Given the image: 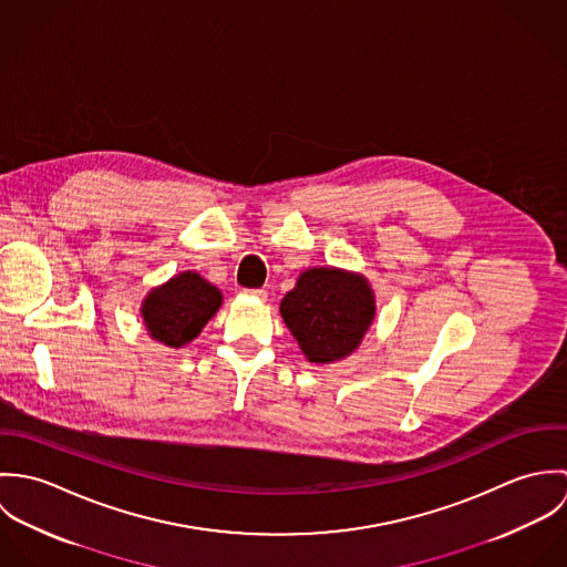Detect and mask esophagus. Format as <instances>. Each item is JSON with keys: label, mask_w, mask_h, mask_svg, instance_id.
I'll return each instance as SVG.
<instances>
[{"label": "esophagus", "mask_w": 567, "mask_h": 567, "mask_svg": "<svg viewBox=\"0 0 567 567\" xmlns=\"http://www.w3.org/2000/svg\"><path fill=\"white\" fill-rule=\"evenodd\" d=\"M246 295H248V297H252V299H259V301H266V297H268V292H266L264 288H257V290H246Z\"/></svg>", "instance_id": "34e87169"}]
</instances>
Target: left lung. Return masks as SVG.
<instances>
[{"label": "left lung", "instance_id": "1", "mask_svg": "<svg viewBox=\"0 0 567 567\" xmlns=\"http://www.w3.org/2000/svg\"><path fill=\"white\" fill-rule=\"evenodd\" d=\"M279 312L306 358L329 364L358 349L375 319V297L362 275L319 266L299 275Z\"/></svg>", "mask_w": 567, "mask_h": 567}]
</instances>
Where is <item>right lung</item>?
<instances>
[{"mask_svg":"<svg viewBox=\"0 0 567 567\" xmlns=\"http://www.w3.org/2000/svg\"><path fill=\"white\" fill-rule=\"evenodd\" d=\"M220 306L223 292L200 275L185 270L146 295L142 317L155 340L178 349L200 333Z\"/></svg>","mask_w":567,"mask_h":567,"instance_id":"1","label":"right lung"}]
</instances>
